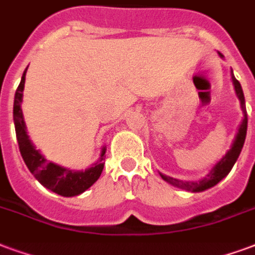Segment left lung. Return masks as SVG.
<instances>
[{"mask_svg":"<svg viewBox=\"0 0 255 255\" xmlns=\"http://www.w3.org/2000/svg\"><path fill=\"white\" fill-rule=\"evenodd\" d=\"M219 56L223 57L221 52ZM231 79H233V84H234L235 93H237V97H238L239 102H241V107H242V112H244V120L239 125L238 133L235 135L234 141H233V145L225 156L222 157L219 161L216 162L215 165L212 166V169L210 171L207 176H204L203 179L198 180V181H183V180L173 179V177H169V176H165L160 173V176L162 177V180H165L166 183L175 185L177 188L185 189V191H189V192H202V191H206V189L211 188L214 185H216L222 179H225L226 176L229 175L230 171L233 169L235 161L238 160L239 154H241V150L244 148L245 138H246V131H248V113H246V105H245V95L244 91H242V87H241V83L238 80L235 79L234 74H233V70H231Z\"/></svg>","mask_w":255,"mask_h":255,"instance_id":"obj_1","label":"left lung"}]
</instances>
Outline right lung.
Here are the masks:
<instances>
[{
	"mask_svg": "<svg viewBox=\"0 0 255 255\" xmlns=\"http://www.w3.org/2000/svg\"><path fill=\"white\" fill-rule=\"evenodd\" d=\"M26 70H28V67L24 71L20 84L16 90L14 105H13V120H14L17 142H18L22 160L28 166L30 173L39 180L45 188L51 189L52 192L57 193L60 196H66V198L80 195L99 179V176L103 171V165H105L103 160H105L106 148L105 146L102 148L98 161L84 171H71L68 168L57 165L55 162L47 161V158L40 153V150L34 148V145L29 139V135L26 133L22 110H21Z\"/></svg>",
	"mask_w": 255,
	"mask_h": 255,
	"instance_id": "add662e5",
	"label": "right lung"
}]
</instances>
